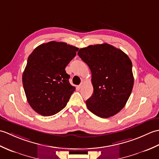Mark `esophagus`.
Returning a JSON list of instances; mask_svg holds the SVG:
<instances>
[{
  "instance_id": "34e87169",
  "label": "esophagus",
  "mask_w": 159,
  "mask_h": 159,
  "mask_svg": "<svg viewBox=\"0 0 159 159\" xmlns=\"http://www.w3.org/2000/svg\"><path fill=\"white\" fill-rule=\"evenodd\" d=\"M83 82H82L80 84V85H79V88H81V87H83Z\"/></svg>"
}]
</instances>
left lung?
I'll return each instance as SVG.
<instances>
[{
    "instance_id": "left-lung-1",
    "label": "left lung",
    "mask_w": 159,
    "mask_h": 159,
    "mask_svg": "<svg viewBox=\"0 0 159 159\" xmlns=\"http://www.w3.org/2000/svg\"><path fill=\"white\" fill-rule=\"evenodd\" d=\"M78 55L92 72L93 93L86 100L88 109L102 118L119 113L126 105L134 85L129 57L107 43L80 48Z\"/></svg>"
}]
</instances>
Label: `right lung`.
<instances>
[{"mask_svg":"<svg viewBox=\"0 0 159 159\" xmlns=\"http://www.w3.org/2000/svg\"><path fill=\"white\" fill-rule=\"evenodd\" d=\"M78 50L52 41L38 46L29 56L22 83L26 99L35 112L51 116L66 107L75 87L69 83L65 69Z\"/></svg>","mask_w":159,"mask_h":159,"instance_id":"add662e5","label":"right lung"}]
</instances>
